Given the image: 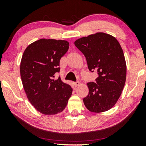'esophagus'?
I'll use <instances>...</instances> for the list:
<instances>
[{
    "mask_svg": "<svg viewBox=\"0 0 146 146\" xmlns=\"http://www.w3.org/2000/svg\"><path fill=\"white\" fill-rule=\"evenodd\" d=\"M74 85H75V86H76H76L80 85V82H74Z\"/></svg>",
    "mask_w": 146,
    "mask_h": 146,
    "instance_id": "34e87169",
    "label": "esophagus"
}]
</instances>
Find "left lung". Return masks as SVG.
Here are the masks:
<instances>
[{"label":"left lung","mask_w":146,"mask_h":146,"mask_svg":"<svg viewBox=\"0 0 146 146\" xmlns=\"http://www.w3.org/2000/svg\"><path fill=\"white\" fill-rule=\"evenodd\" d=\"M75 45L84 55L89 70L97 71L95 82H88L84 105L93 113L110 110L118 100L126 79V63L123 52L115 37L97 33L78 38Z\"/></svg>","instance_id":"obj_1"}]
</instances>
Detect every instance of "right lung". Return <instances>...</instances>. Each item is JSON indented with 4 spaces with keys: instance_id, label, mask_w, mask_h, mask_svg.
Segmentation results:
<instances>
[{
    "instance_id": "1",
    "label": "right lung",
    "mask_w": 146,
    "mask_h": 146,
    "mask_svg": "<svg viewBox=\"0 0 146 146\" xmlns=\"http://www.w3.org/2000/svg\"><path fill=\"white\" fill-rule=\"evenodd\" d=\"M68 49L66 40L42 38L29 44L22 56L20 72L24 91L33 107L44 115L62 111L72 94V88L60 76L54 78Z\"/></svg>"
}]
</instances>
